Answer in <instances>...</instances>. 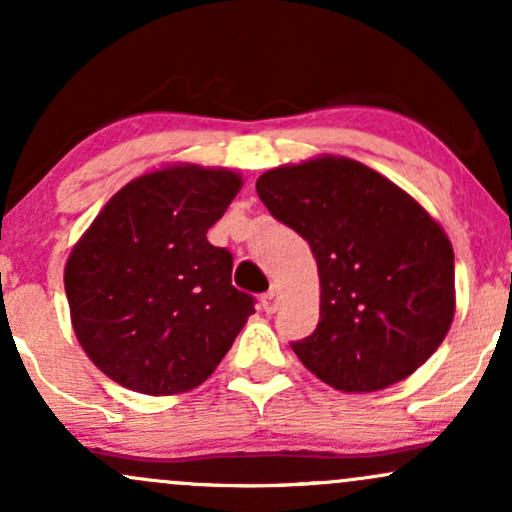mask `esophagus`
Wrapping results in <instances>:
<instances>
[{
	"label": "esophagus",
	"instance_id": "esophagus-1",
	"mask_svg": "<svg viewBox=\"0 0 512 512\" xmlns=\"http://www.w3.org/2000/svg\"><path fill=\"white\" fill-rule=\"evenodd\" d=\"M276 308H279V291L272 289V291H267L262 296V310L267 315H274Z\"/></svg>",
	"mask_w": 512,
	"mask_h": 512
}]
</instances>
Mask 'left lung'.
<instances>
[{
    "instance_id": "1",
    "label": "left lung",
    "mask_w": 512,
    "mask_h": 512,
    "mask_svg": "<svg viewBox=\"0 0 512 512\" xmlns=\"http://www.w3.org/2000/svg\"><path fill=\"white\" fill-rule=\"evenodd\" d=\"M257 195L317 262L320 322L291 344L303 366L342 392L385 390L424 366L455 315V255L440 223L344 156L267 170Z\"/></svg>"
}]
</instances>
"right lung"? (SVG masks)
Masks as SVG:
<instances>
[{
    "label": "right lung",
    "instance_id": "right-lung-1",
    "mask_svg": "<svg viewBox=\"0 0 512 512\" xmlns=\"http://www.w3.org/2000/svg\"><path fill=\"white\" fill-rule=\"evenodd\" d=\"M243 178L192 163L158 168L110 197L64 267L72 327L110 380L142 395L202 385L255 313L231 284L233 255L207 231Z\"/></svg>",
    "mask_w": 512,
    "mask_h": 512
}]
</instances>
